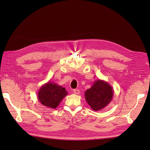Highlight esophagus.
<instances>
[{
  "label": "esophagus",
  "instance_id": "1",
  "mask_svg": "<svg viewBox=\"0 0 150 150\" xmlns=\"http://www.w3.org/2000/svg\"><path fill=\"white\" fill-rule=\"evenodd\" d=\"M73 92H74V93L76 95H79L80 93V91H79L78 89H75V90H73Z\"/></svg>",
  "mask_w": 150,
  "mask_h": 150
}]
</instances>
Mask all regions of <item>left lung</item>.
<instances>
[{
  "instance_id": "1",
  "label": "left lung",
  "mask_w": 150,
  "mask_h": 150,
  "mask_svg": "<svg viewBox=\"0 0 150 150\" xmlns=\"http://www.w3.org/2000/svg\"><path fill=\"white\" fill-rule=\"evenodd\" d=\"M113 90L110 84L103 80L95 81L92 86L86 91V100L94 111L103 110L110 103L113 97Z\"/></svg>"
}]
</instances>
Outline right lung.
I'll return each mask as SVG.
<instances>
[{"label":"right lung","instance_id":"right-lung-1","mask_svg":"<svg viewBox=\"0 0 150 150\" xmlns=\"http://www.w3.org/2000/svg\"><path fill=\"white\" fill-rule=\"evenodd\" d=\"M68 93L66 89L61 86L53 82H47L39 89L37 98L43 106L55 109Z\"/></svg>","mask_w":150,"mask_h":150}]
</instances>
